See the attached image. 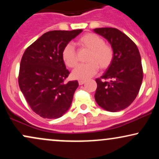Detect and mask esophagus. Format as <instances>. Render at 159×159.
I'll list each match as a JSON object with an SVG mask.
<instances>
[{"label": "esophagus", "mask_w": 159, "mask_h": 159, "mask_svg": "<svg viewBox=\"0 0 159 159\" xmlns=\"http://www.w3.org/2000/svg\"><path fill=\"white\" fill-rule=\"evenodd\" d=\"M84 83H85V81H84V80H80V81H78V84H79V85L84 84Z\"/></svg>", "instance_id": "esophagus-1"}]
</instances>
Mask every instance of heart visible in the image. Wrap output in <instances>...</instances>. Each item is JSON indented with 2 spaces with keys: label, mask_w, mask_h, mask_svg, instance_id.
Masks as SVG:
<instances>
[{
  "label": "heart",
  "mask_w": 159,
  "mask_h": 159,
  "mask_svg": "<svg viewBox=\"0 0 159 159\" xmlns=\"http://www.w3.org/2000/svg\"><path fill=\"white\" fill-rule=\"evenodd\" d=\"M78 43L90 51L87 61L81 64L72 72V77L78 80H86L97 72L98 67L105 69L110 66L114 60V50L110 45L105 43L101 36L88 33L83 35ZM62 58L64 63L69 68H74L78 64V57L75 49L72 43H68L62 52Z\"/></svg>",
  "instance_id": "1"
}]
</instances>
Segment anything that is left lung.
<instances>
[{
  "instance_id": "left-lung-1",
  "label": "left lung",
  "mask_w": 159,
  "mask_h": 159,
  "mask_svg": "<svg viewBox=\"0 0 159 159\" xmlns=\"http://www.w3.org/2000/svg\"><path fill=\"white\" fill-rule=\"evenodd\" d=\"M94 32L105 37L114 50V60L97 83L95 99L103 109L116 112L135 99L143 81L140 52L135 43L116 28L101 27ZM102 79L109 80L108 82Z\"/></svg>"
}]
</instances>
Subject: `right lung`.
<instances>
[{"label": "right lung", "mask_w": 159, "mask_h": 159, "mask_svg": "<svg viewBox=\"0 0 159 159\" xmlns=\"http://www.w3.org/2000/svg\"><path fill=\"white\" fill-rule=\"evenodd\" d=\"M81 32V29L48 31L24 53L19 75L20 90L32 110L42 117L59 118L71 106L78 82L65 81L70 72L62 52Z\"/></svg>", "instance_id": "right-lung-1"}]
</instances>
